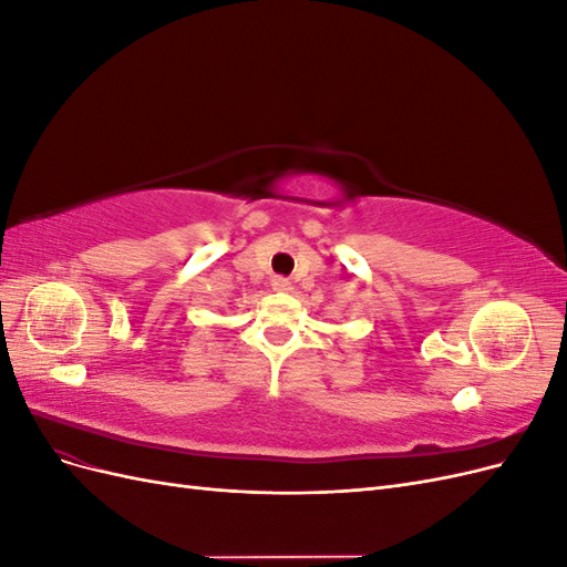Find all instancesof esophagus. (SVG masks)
<instances>
[{"instance_id": "esophagus-1", "label": "esophagus", "mask_w": 567, "mask_h": 567, "mask_svg": "<svg viewBox=\"0 0 567 567\" xmlns=\"http://www.w3.org/2000/svg\"><path fill=\"white\" fill-rule=\"evenodd\" d=\"M271 288L279 290V293H290V290H293V284H290V281L284 279V277H274V279H271Z\"/></svg>"}]
</instances>
